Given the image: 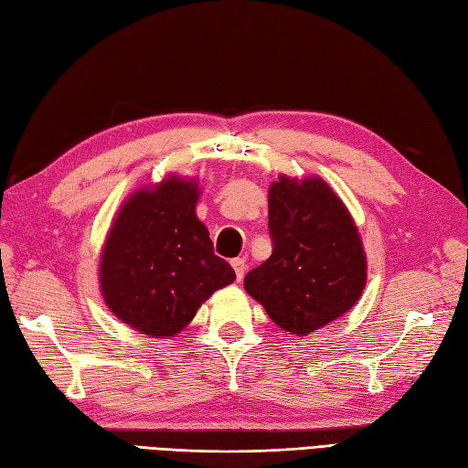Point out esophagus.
I'll list each match as a JSON object with an SVG mask.
<instances>
[{"label":"esophagus","mask_w":468,"mask_h":468,"mask_svg":"<svg viewBox=\"0 0 468 468\" xmlns=\"http://www.w3.org/2000/svg\"><path fill=\"white\" fill-rule=\"evenodd\" d=\"M231 265H233V269H235L237 281H241V279L245 277V269H247V265H245V259H233V261H231Z\"/></svg>","instance_id":"esophagus-1"}]
</instances>
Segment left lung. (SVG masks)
I'll return each mask as SVG.
<instances>
[{
	"label": "left lung",
	"instance_id": "obj_1",
	"mask_svg": "<svg viewBox=\"0 0 468 468\" xmlns=\"http://www.w3.org/2000/svg\"><path fill=\"white\" fill-rule=\"evenodd\" d=\"M273 253L245 275V291L291 335H309L361 297L367 259L343 201L319 177L281 176L269 189Z\"/></svg>",
	"mask_w": 468,
	"mask_h": 468
}]
</instances>
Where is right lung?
I'll use <instances>...</instances> for the list:
<instances>
[{
    "mask_svg": "<svg viewBox=\"0 0 468 468\" xmlns=\"http://www.w3.org/2000/svg\"><path fill=\"white\" fill-rule=\"evenodd\" d=\"M197 183L169 177L137 191L119 211L103 249L100 283L115 317L165 339L187 324L201 303L235 281L213 253L197 215Z\"/></svg>",
    "mask_w": 468,
    "mask_h": 468,
    "instance_id": "obj_1",
    "label": "right lung"
}]
</instances>
